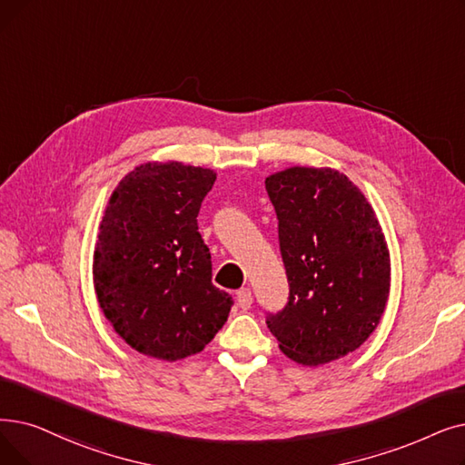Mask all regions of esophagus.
Here are the masks:
<instances>
[{
  "instance_id": "34e87169",
  "label": "esophagus",
  "mask_w": 465,
  "mask_h": 465,
  "mask_svg": "<svg viewBox=\"0 0 465 465\" xmlns=\"http://www.w3.org/2000/svg\"><path fill=\"white\" fill-rule=\"evenodd\" d=\"M237 304L241 310H249L252 304V294L251 289H239L237 291Z\"/></svg>"
}]
</instances>
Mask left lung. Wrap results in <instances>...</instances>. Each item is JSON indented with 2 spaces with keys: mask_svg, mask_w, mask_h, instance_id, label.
Returning a JSON list of instances; mask_svg holds the SVG:
<instances>
[{
  "mask_svg": "<svg viewBox=\"0 0 465 465\" xmlns=\"http://www.w3.org/2000/svg\"><path fill=\"white\" fill-rule=\"evenodd\" d=\"M279 220L289 302L266 322L281 351L317 367L355 351L383 315L390 251L374 209L334 169L291 167L266 178Z\"/></svg>",
  "mask_w": 465,
  "mask_h": 465,
  "instance_id": "1",
  "label": "left lung"
}]
</instances>
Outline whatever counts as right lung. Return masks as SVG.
I'll return each instance as SVG.
<instances>
[{
    "label": "right lung",
    "mask_w": 465,
    "mask_h": 465,
    "mask_svg": "<svg viewBox=\"0 0 465 465\" xmlns=\"http://www.w3.org/2000/svg\"><path fill=\"white\" fill-rule=\"evenodd\" d=\"M216 173L167 161L131 171L114 190L93 258L100 310L138 353L178 361L199 353L233 300L213 285L197 214Z\"/></svg>",
    "instance_id": "1"
}]
</instances>
